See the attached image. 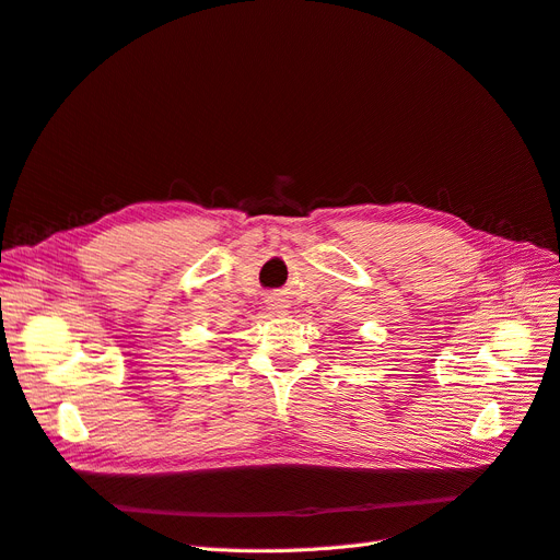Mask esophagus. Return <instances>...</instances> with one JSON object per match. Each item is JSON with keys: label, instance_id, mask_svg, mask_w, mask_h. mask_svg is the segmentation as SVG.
<instances>
[{"label": "esophagus", "instance_id": "1", "mask_svg": "<svg viewBox=\"0 0 560 560\" xmlns=\"http://www.w3.org/2000/svg\"><path fill=\"white\" fill-rule=\"evenodd\" d=\"M273 311H276V308H273Z\"/></svg>", "mask_w": 560, "mask_h": 560}]
</instances>
